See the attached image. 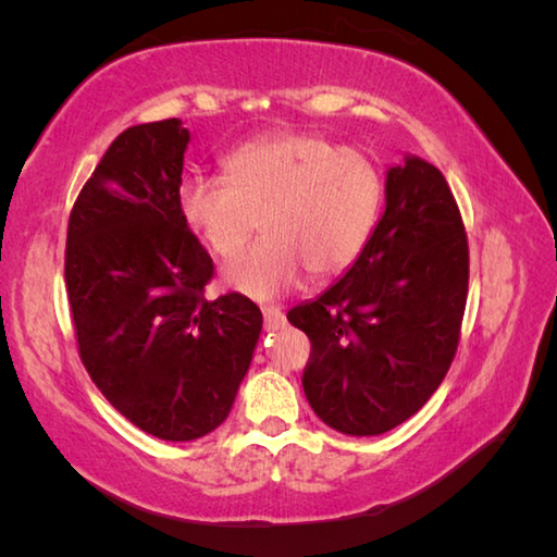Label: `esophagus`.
<instances>
[{
    "mask_svg": "<svg viewBox=\"0 0 557 557\" xmlns=\"http://www.w3.org/2000/svg\"><path fill=\"white\" fill-rule=\"evenodd\" d=\"M262 317H265V329H280L285 324V314L277 307H262Z\"/></svg>",
    "mask_w": 557,
    "mask_h": 557,
    "instance_id": "34e87169",
    "label": "esophagus"
}]
</instances>
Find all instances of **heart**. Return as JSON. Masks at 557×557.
<instances>
[{"label": "heart", "mask_w": 557, "mask_h": 557, "mask_svg": "<svg viewBox=\"0 0 557 557\" xmlns=\"http://www.w3.org/2000/svg\"><path fill=\"white\" fill-rule=\"evenodd\" d=\"M383 199L379 169L361 152L312 132H277L235 149L225 178L191 174L178 211L221 258L256 231L260 243L223 268V285L252 299L295 289L305 272L329 277L361 256Z\"/></svg>", "instance_id": "b5f03b06"}]
</instances>
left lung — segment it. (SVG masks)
Wrapping results in <instances>:
<instances>
[{"mask_svg": "<svg viewBox=\"0 0 557 557\" xmlns=\"http://www.w3.org/2000/svg\"><path fill=\"white\" fill-rule=\"evenodd\" d=\"M467 285L455 196L437 166L405 154L385 172V209L361 256L287 314L312 342L301 385L317 418L354 437L412 418L455 358Z\"/></svg>", "mask_w": 557, "mask_h": 557, "instance_id": "1", "label": "left lung"}]
</instances>
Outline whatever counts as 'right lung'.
<instances>
[{
	"mask_svg": "<svg viewBox=\"0 0 557 557\" xmlns=\"http://www.w3.org/2000/svg\"><path fill=\"white\" fill-rule=\"evenodd\" d=\"M188 143L176 117L122 132L83 186L65 240L83 366L132 425L169 442L228 418L262 332L248 297H203L213 262L178 211Z\"/></svg>",
	"mask_w": 557,
	"mask_h": 557,
	"instance_id": "right-lung-1",
	"label": "right lung"
}]
</instances>
